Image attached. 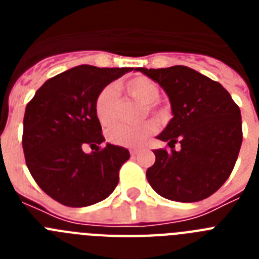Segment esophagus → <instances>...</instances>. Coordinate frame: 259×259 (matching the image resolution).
<instances>
[{"label":"esophagus","mask_w":259,"mask_h":259,"mask_svg":"<svg viewBox=\"0 0 259 259\" xmlns=\"http://www.w3.org/2000/svg\"><path fill=\"white\" fill-rule=\"evenodd\" d=\"M130 153H131V157H136V155L140 153V150H139V149H131V150H130Z\"/></svg>","instance_id":"34e87169"}]
</instances>
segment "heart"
<instances>
[{"label":"heart","mask_w":259,"mask_h":259,"mask_svg":"<svg viewBox=\"0 0 259 259\" xmlns=\"http://www.w3.org/2000/svg\"><path fill=\"white\" fill-rule=\"evenodd\" d=\"M125 89L130 96L140 101L144 105H149V109L153 110L157 115L163 116L166 110L161 107H155V102L161 96V89L153 80L145 76H137L127 81ZM118 92L114 87H106L98 93L96 98V115L102 125L113 124L116 120L118 113ZM157 131V124L154 122H146L140 125H124L119 124L110 128L107 132V137L113 144L119 146H128L134 148L139 146L148 140V137L152 136Z\"/></svg>","instance_id":"heart-1"}]
</instances>
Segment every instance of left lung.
<instances>
[{
    "label": "left lung",
    "mask_w": 259,
    "mask_h": 259,
    "mask_svg": "<svg viewBox=\"0 0 259 259\" xmlns=\"http://www.w3.org/2000/svg\"><path fill=\"white\" fill-rule=\"evenodd\" d=\"M163 88L172 119L157 139L171 150H154L146 179L159 196L197 202L218 191L236 163L242 143L241 113L230 93L210 77L185 66L139 67ZM181 148L175 150V144Z\"/></svg>",
    "instance_id": "8db88e82"
}]
</instances>
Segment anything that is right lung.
Segmentation results:
<instances>
[{"label":"right lung","instance_id":"1","mask_svg":"<svg viewBox=\"0 0 259 259\" xmlns=\"http://www.w3.org/2000/svg\"><path fill=\"white\" fill-rule=\"evenodd\" d=\"M134 68L81 65L47 80L28 102L23 119V152L32 178L48 196L70 207L105 200L130 158L122 146L106 144L96 115L102 89ZM84 145L96 147L83 153Z\"/></svg>","mask_w":259,"mask_h":259}]
</instances>
